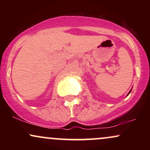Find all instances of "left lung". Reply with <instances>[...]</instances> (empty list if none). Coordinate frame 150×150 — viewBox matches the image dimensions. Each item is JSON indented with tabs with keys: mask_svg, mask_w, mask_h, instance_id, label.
Returning a JSON list of instances; mask_svg holds the SVG:
<instances>
[{
	"mask_svg": "<svg viewBox=\"0 0 150 150\" xmlns=\"http://www.w3.org/2000/svg\"><path fill=\"white\" fill-rule=\"evenodd\" d=\"M131 90H132V89H130V92H128V94H127V96H128V94H130V92H131Z\"/></svg>",
	"mask_w": 150,
	"mask_h": 150,
	"instance_id": "8db88e82",
	"label": "left lung"
}]
</instances>
